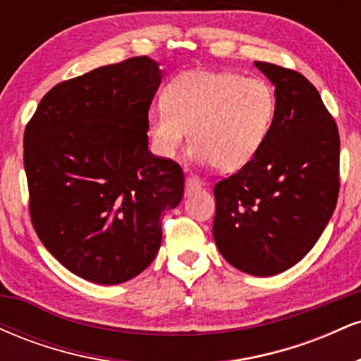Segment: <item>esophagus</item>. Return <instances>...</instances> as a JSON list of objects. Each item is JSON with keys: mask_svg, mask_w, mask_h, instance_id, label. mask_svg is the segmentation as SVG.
Returning <instances> with one entry per match:
<instances>
[{"mask_svg": "<svg viewBox=\"0 0 361 361\" xmlns=\"http://www.w3.org/2000/svg\"><path fill=\"white\" fill-rule=\"evenodd\" d=\"M202 180L198 176H195V175H190L188 178H186V181H185V190H186V193H192V192H195V190H200L202 188Z\"/></svg>", "mask_w": 361, "mask_h": 361, "instance_id": "34e87169", "label": "esophagus"}]
</instances>
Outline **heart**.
Listing matches in <instances>:
<instances>
[{
    "label": "heart",
    "instance_id": "1",
    "mask_svg": "<svg viewBox=\"0 0 361 361\" xmlns=\"http://www.w3.org/2000/svg\"><path fill=\"white\" fill-rule=\"evenodd\" d=\"M273 115L275 93L261 78L188 71L169 85L164 106L152 111L149 128L161 156H175L190 132L198 161L234 171L263 146Z\"/></svg>",
    "mask_w": 361,
    "mask_h": 361
}]
</instances>
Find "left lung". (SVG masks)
I'll return each mask as SVG.
<instances>
[{"label":"left lung","instance_id":"8db88e82","mask_svg":"<svg viewBox=\"0 0 361 361\" xmlns=\"http://www.w3.org/2000/svg\"><path fill=\"white\" fill-rule=\"evenodd\" d=\"M255 66L275 85V115L255 157L214 186L212 233L234 268L271 276L312 250L336 209L339 132L307 78Z\"/></svg>","mask_w":361,"mask_h":361}]
</instances>
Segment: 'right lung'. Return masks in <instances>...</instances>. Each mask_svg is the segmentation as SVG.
Returning a JSON list of instances; mask_svg holds the SVG:
<instances>
[{
    "mask_svg": "<svg viewBox=\"0 0 361 361\" xmlns=\"http://www.w3.org/2000/svg\"><path fill=\"white\" fill-rule=\"evenodd\" d=\"M161 78L147 56L93 69L54 86L25 127L32 226L62 267L94 283L146 270L161 215L183 198L180 164L147 149Z\"/></svg>",
    "mask_w": 361,
    "mask_h": 361,
    "instance_id": "obj_1",
    "label": "right lung"
}]
</instances>
